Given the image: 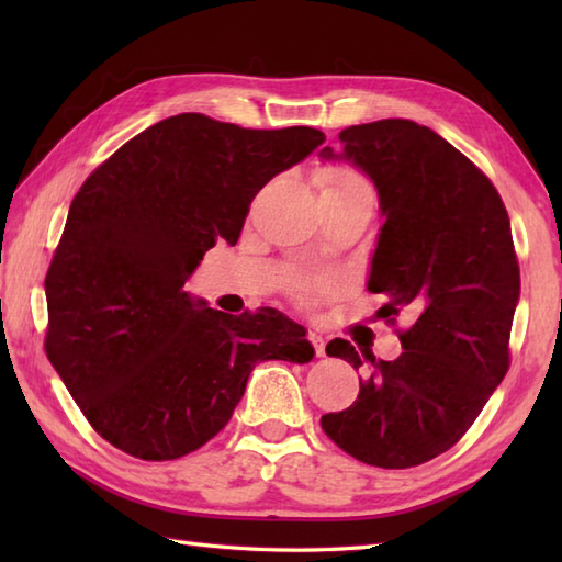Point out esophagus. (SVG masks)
Masks as SVG:
<instances>
[{"mask_svg": "<svg viewBox=\"0 0 562 562\" xmlns=\"http://www.w3.org/2000/svg\"><path fill=\"white\" fill-rule=\"evenodd\" d=\"M308 340H312V345H314V350H316L318 357L326 355V340H324V336H321V333L312 330V333H308Z\"/></svg>", "mask_w": 562, "mask_h": 562, "instance_id": "esophagus-1", "label": "esophagus"}]
</instances>
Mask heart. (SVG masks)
<instances>
[{"instance_id":"heart-1","label":"heart","mask_w":562,"mask_h":562,"mask_svg":"<svg viewBox=\"0 0 562 562\" xmlns=\"http://www.w3.org/2000/svg\"><path fill=\"white\" fill-rule=\"evenodd\" d=\"M321 183V195L326 193H345V190H357V188H367V183L362 181L360 176L348 171V169H326L321 171L318 176ZM292 288L296 294H312L316 290H321V282L314 278H294Z\"/></svg>"}]
</instances>
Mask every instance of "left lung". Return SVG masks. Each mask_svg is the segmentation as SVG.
I'll return each instance as SVG.
<instances>
[{"mask_svg": "<svg viewBox=\"0 0 562 562\" xmlns=\"http://www.w3.org/2000/svg\"><path fill=\"white\" fill-rule=\"evenodd\" d=\"M321 161L360 169L379 193L381 224L367 290L389 314L415 316L396 360L330 340L328 357L369 362L348 411L321 417L336 445L379 469H411L451 449L509 367L519 266L495 186L425 125L376 121L338 135Z\"/></svg>", "mask_w": 562, "mask_h": 562, "instance_id": "8db88e82", "label": "left lung"}]
</instances>
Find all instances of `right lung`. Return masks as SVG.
Returning a JSON list of instances; mask_svg holds the SVG:
<instances>
[{
	"mask_svg": "<svg viewBox=\"0 0 562 562\" xmlns=\"http://www.w3.org/2000/svg\"><path fill=\"white\" fill-rule=\"evenodd\" d=\"M324 142L316 127L181 113L83 181L45 278V350L113 447L186 457L229 423L256 364L314 360L306 328L278 308L229 316L183 284L214 244L238 241L258 190Z\"/></svg>",
	"mask_w": 562,
	"mask_h": 562,
	"instance_id": "1",
	"label": "right lung"
}]
</instances>
